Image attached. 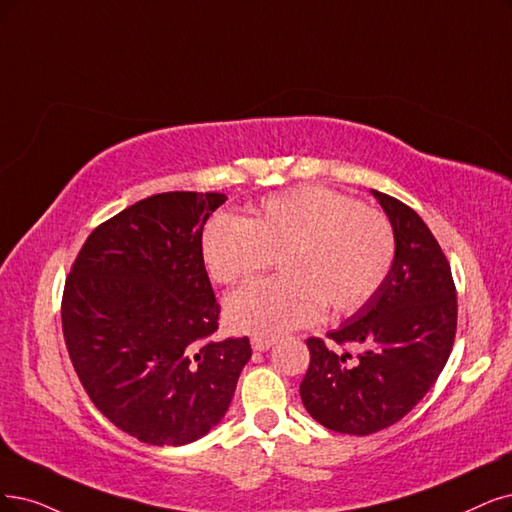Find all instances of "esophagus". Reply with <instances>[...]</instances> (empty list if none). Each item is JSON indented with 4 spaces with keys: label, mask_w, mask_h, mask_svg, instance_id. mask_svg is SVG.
<instances>
[{
    "label": "esophagus",
    "mask_w": 512,
    "mask_h": 512,
    "mask_svg": "<svg viewBox=\"0 0 512 512\" xmlns=\"http://www.w3.org/2000/svg\"><path fill=\"white\" fill-rule=\"evenodd\" d=\"M251 346H253V350H257V352H266V350H270V348L274 346V337L253 335V337H251Z\"/></svg>",
    "instance_id": "obj_1"
}]
</instances>
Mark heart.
<instances>
[{
    "mask_svg": "<svg viewBox=\"0 0 512 512\" xmlns=\"http://www.w3.org/2000/svg\"><path fill=\"white\" fill-rule=\"evenodd\" d=\"M388 217L327 187H297L263 200L249 219L219 215L204 227L202 255L221 285H240L278 261L280 278L230 295L236 331L278 335L363 308L394 261Z\"/></svg>",
    "mask_w": 512,
    "mask_h": 512,
    "instance_id": "1",
    "label": "heart"
}]
</instances>
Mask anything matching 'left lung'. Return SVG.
I'll list each match as a JSON object with an SVG mask.
<instances>
[{
	"label": "left lung",
	"instance_id": "obj_1",
	"mask_svg": "<svg viewBox=\"0 0 512 512\" xmlns=\"http://www.w3.org/2000/svg\"><path fill=\"white\" fill-rule=\"evenodd\" d=\"M394 232V261L382 287L342 327L327 333L337 352L310 337L299 394L329 430L365 437L418 405L437 382L456 339L458 301L451 268L422 217L375 192ZM359 348L352 359L347 346Z\"/></svg>",
	"mask_w": 512,
	"mask_h": 512
}]
</instances>
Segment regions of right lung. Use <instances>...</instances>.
<instances>
[{
    "mask_svg": "<svg viewBox=\"0 0 512 512\" xmlns=\"http://www.w3.org/2000/svg\"><path fill=\"white\" fill-rule=\"evenodd\" d=\"M227 200L166 192L94 227L65 280L69 358L105 418L149 445H185L232 403L249 337L215 339L202 227Z\"/></svg>",
    "mask_w": 512,
    "mask_h": 512,
    "instance_id": "add662e5",
    "label": "right lung"
}]
</instances>
